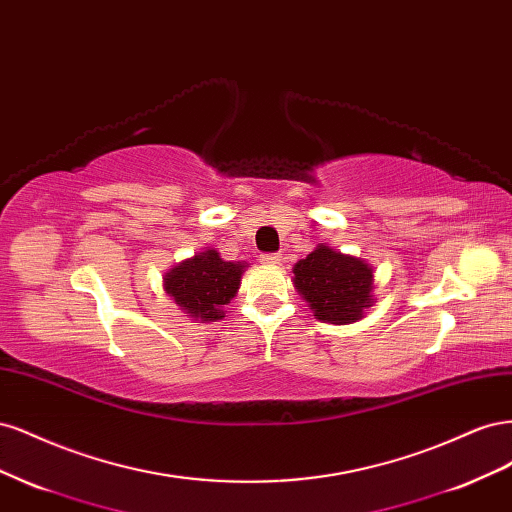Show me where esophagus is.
Masks as SVG:
<instances>
[{
  "instance_id": "obj_1",
  "label": "esophagus",
  "mask_w": 512,
  "mask_h": 512,
  "mask_svg": "<svg viewBox=\"0 0 512 512\" xmlns=\"http://www.w3.org/2000/svg\"><path fill=\"white\" fill-rule=\"evenodd\" d=\"M260 262H265V265H277V262H282V254H260Z\"/></svg>"
}]
</instances>
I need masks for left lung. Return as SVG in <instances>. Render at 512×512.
I'll return each instance as SVG.
<instances>
[{
    "label": "left lung",
    "mask_w": 512,
    "mask_h": 512,
    "mask_svg": "<svg viewBox=\"0 0 512 512\" xmlns=\"http://www.w3.org/2000/svg\"><path fill=\"white\" fill-rule=\"evenodd\" d=\"M294 288L312 307L318 320L348 324L363 318L371 299V271L363 260L333 252L318 245L307 258L294 265Z\"/></svg>",
    "instance_id": "1"
}]
</instances>
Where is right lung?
Returning <instances> with one entry per match:
<instances>
[{"label":"right lung","mask_w":512,"mask_h":512,"mask_svg":"<svg viewBox=\"0 0 512 512\" xmlns=\"http://www.w3.org/2000/svg\"><path fill=\"white\" fill-rule=\"evenodd\" d=\"M243 267V262H226L207 250L166 273L164 288L185 314L213 322L224 316L222 305L237 294Z\"/></svg>","instance_id":"add662e5"}]
</instances>
